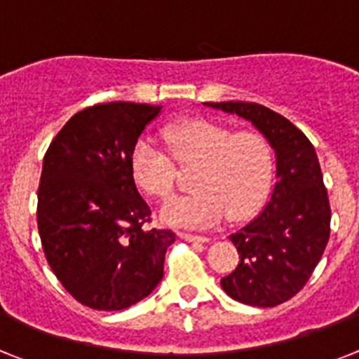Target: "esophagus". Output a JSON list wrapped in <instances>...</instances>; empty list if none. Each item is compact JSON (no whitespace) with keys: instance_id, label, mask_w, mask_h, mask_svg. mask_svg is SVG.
<instances>
[{"instance_id":"obj_1","label":"esophagus","mask_w":359,"mask_h":359,"mask_svg":"<svg viewBox=\"0 0 359 359\" xmlns=\"http://www.w3.org/2000/svg\"><path fill=\"white\" fill-rule=\"evenodd\" d=\"M179 236L186 241H195V243H208V241H210L208 237L197 236V233H188V231H180Z\"/></svg>"}]
</instances>
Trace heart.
Returning a JSON list of instances; mask_svg holds the SVG:
<instances>
[{
    "label": "heart",
    "instance_id": "b5f03b06",
    "mask_svg": "<svg viewBox=\"0 0 359 359\" xmlns=\"http://www.w3.org/2000/svg\"><path fill=\"white\" fill-rule=\"evenodd\" d=\"M171 156L180 165H195L194 194L173 198L161 210L175 226H206L228 213L231 221L254 215L266 201L273 180V153L255 131H233L203 118L182 120L164 129ZM131 173L149 195L165 198L177 184L173 159L149 138L131 151Z\"/></svg>",
    "mask_w": 359,
    "mask_h": 359
}]
</instances>
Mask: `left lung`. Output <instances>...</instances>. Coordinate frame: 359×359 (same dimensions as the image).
<instances>
[{
    "instance_id": "1",
    "label": "left lung",
    "mask_w": 359,
    "mask_h": 359,
    "mask_svg": "<svg viewBox=\"0 0 359 359\" xmlns=\"http://www.w3.org/2000/svg\"><path fill=\"white\" fill-rule=\"evenodd\" d=\"M250 120L276 151V186L263 212L230 239L239 264L221 279L231 299L277 306L305 287L330 236V204L318 155L290 120L252 102H208Z\"/></svg>"
}]
</instances>
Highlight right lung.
I'll return each mask as SVG.
<instances>
[{
    "label": "right lung",
    "mask_w": 359,
    "mask_h": 359,
    "mask_svg": "<svg viewBox=\"0 0 359 359\" xmlns=\"http://www.w3.org/2000/svg\"><path fill=\"white\" fill-rule=\"evenodd\" d=\"M162 105L109 102L78 111L45 153L38 231L63 288L95 310H123L164 276L171 230L147 228L131 151Z\"/></svg>",
    "instance_id": "obj_1"
}]
</instances>
